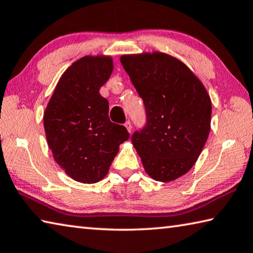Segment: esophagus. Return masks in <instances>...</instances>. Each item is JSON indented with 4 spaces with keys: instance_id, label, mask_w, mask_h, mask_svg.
Segmentation results:
<instances>
[{
    "instance_id": "34e87169",
    "label": "esophagus",
    "mask_w": 253,
    "mask_h": 253,
    "mask_svg": "<svg viewBox=\"0 0 253 253\" xmlns=\"http://www.w3.org/2000/svg\"><path fill=\"white\" fill-rule=\"evenodd\" d=\"M125 127L127 128L128 132H131V130H132V126H131V123H130L129 121H127V122L125 123Z\"/></svg>"
}]
</instances>
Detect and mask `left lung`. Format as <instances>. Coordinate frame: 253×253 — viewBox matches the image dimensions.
<instances>
[{
	"label": "left lung",
	"instance_id": "8db88e82",
	"mask_svg": "<svg viewBox=\"0 0 253 253\" xmlns=\"http://www.w3.org/2000/svg\"><path fill=\"white\" fill-rule=\"evenodd\" d=\"M121 63L145 105L146 124L132 134V145L154 180L172 181L190 170L208 139L209 95L170 55H123Z\"/></svg>",
	"mask_w": 253,
	"mask_h": 253
}]
</instances>
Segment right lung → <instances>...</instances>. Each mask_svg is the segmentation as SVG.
Listing matches in <instances>:
<instances>
[{
  "label": "right lung",
  "mask_w": 253,
  "mask_h": 253,
  "mask_svg": "<svg viewBox=\"0 0 253 253\" xmlns=\"http://www.w3.org/2000/svg\"><path fill=\"white\" fill-rule=\"evenodd\" d=\"M114 70L109 56H85L58 81L44 113V128L55 162L76 181L95 183L106 176L119 145L129 138L112 123L99 89Z\"/></svg>",
  "instance_id": "add662e5"
}]
</instances>
